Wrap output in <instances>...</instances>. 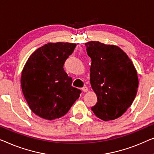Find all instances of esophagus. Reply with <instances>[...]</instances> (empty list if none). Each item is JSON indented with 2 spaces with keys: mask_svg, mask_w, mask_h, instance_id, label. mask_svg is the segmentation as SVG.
<instances>
[{
  "mask_svg": "<svg viewBox=\"0 0 154 154\" xmlns=\"http://www.w3.org/2000/svg\"><path fill=\"white\" fill-rule=\"evenodd\" d=\"M82 91H84V92H87L88 91V88L85 86L82 88Z\"/></svg>",
  "mask_w": 154,
  "mask_h": 154,
  "instance_id": "obj_1",
  "label": "esophagus"
}]
</instances>
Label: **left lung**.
<instances>
[{"mask_svg": "<svg viewBox=\"0 0 154 154\" xmlns=\"http://www.w3.org/2000/svg\"><path fill=\"white\" fill-rule=\"evenodd\" d=\"M91 58L90 82L98 102L95 115L108 121L123 115L137 94L138 77L132 60L120 47L98 41L85 43Z\"/></svg>", "mask_w": 154, "mask_h": 154, "instance_id": "left-lung-1", "label": "left lung"}]
</instances>
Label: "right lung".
Returning a JSON list of instances; mask_svg holds the SVG:
<instances>
[{
  "mask_svg": "<svg viewBox=\"0 0 154 154\" xmlns=\"http://www.w3.org/2000/svg\"><path fill=\"white\" fill-rule=\"evenodd\" d=\"M76 47L75 43L49 42L28 58L21 76L24 98L32 112L53 120L68 113L81 91L72 87L63 66Z\"/></svg>",
  "mask_w": 154,
  "mask_h": 154,
  "instance_id": "right-lung-1",
  "label": "right lung"
}]
</instances>
